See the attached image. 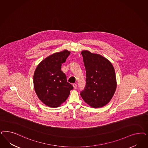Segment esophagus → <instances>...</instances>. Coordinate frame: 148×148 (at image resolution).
<instances>
[{
	"label": "esophagus",
	"instance_id": "obj_1",
	"mask_svg": "<svg viewBox=\"0 0 148 148\" xmlns=\"http://www.w3.org/2000/svg\"><path fill=\"white\" fill-rule=\"evenodd\" d=\"M73 88H74L75 89H76L77 88L76 84H73Z\"/></svg>",
	"mask_w": 148,
	"mask_h": 148
}]
</instances>
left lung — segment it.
I'll return each instance as SVG.
<instances>
[{
  "label": "left lung",
  "mask_w": 148,
  "mask_h": 148,
  "mask_svg": "<svg viewBox=\"0 0 148 148\" xmlns=\"http://www.w3.org/2000/svg\"><path fill=\"white\" fill-rule=\"evenodd\" d=\"M86 70L85 88L82 99L93 108L107 105L114 94L116 81L112 63L102 56L88 51L82 52Z\"/></svg>",
  "instance_id": "left-lung-1"
}]
</instances>
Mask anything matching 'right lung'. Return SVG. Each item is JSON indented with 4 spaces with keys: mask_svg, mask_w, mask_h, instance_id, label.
I'll return each mask as SVG.
<instances>
[{
    "mask_svg": "<svg viewBox=\"0 0 148 148\" xmlns=\"http://www.w3.org/2000/svg\"><path fill=\"white\" fill-rule=\"evenodd\" d=\"M70 52L64 50L45 58L38 64L34 75V89L38 99L49 107H58L65 102L73 86L61 71L63 62Z\"/></svg>",
    "mask_w": 148,
    "mask_h": 148,
    "instance_id": "obj_1",
    "label": "right lung"
}]
</instances>
